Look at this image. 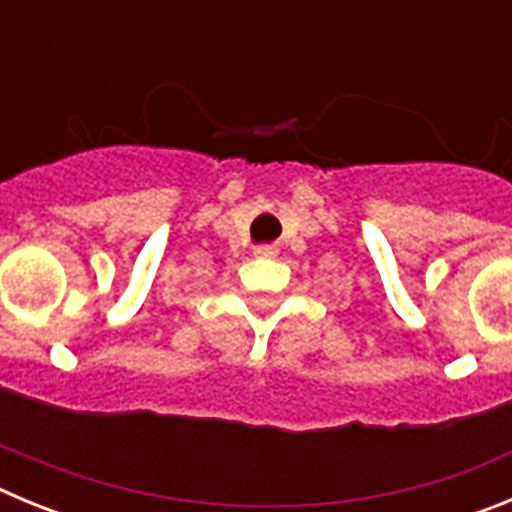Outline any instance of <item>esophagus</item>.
I'll return each mask as SVG.
<instances>
[{
  "label": "esophagus",
  "instance_id": "esophagus-1",
  "mask_svg": "<svg viewBox=\"0 0 512 512\" xmlns=\"http://www.w3.org/2000/svg\"><path fill=\"white\" fill-rule=\"evenodd\" d=\"M253 253H256L259 259H274V256H277V248H274V246H259Z\"/></svg>",
  "mask_w": 512,
  "mask_h": 512
}]
</instances>
